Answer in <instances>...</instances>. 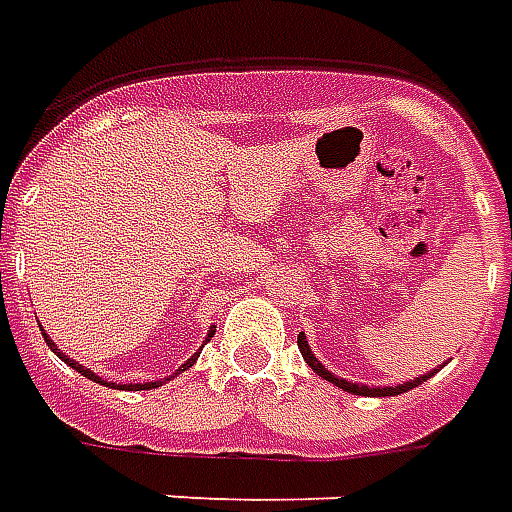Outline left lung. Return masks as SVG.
I'll list each match as a JSON object with an SVG mask.
<instances>
[{
    "label": "left lung",
    "mask_w": 512,
    "mask_h": 512,
    "mask_svg": "<svg viewBox=\"0 0 512 512\" xmlns=\"http://www.w3.org/2000/svg\"><path fill=\"white\" fill-rule=\"evenodd\" d=\"M299 351L301 356H304V362L318 373V376L323 378V381H329V384H334L337 389H343V392H351V395H365V397H395V395H403V392H408V389H414V386H419L422 381H428L433 373H425V376L414 378V381H406V384H397V386H367V384H354V381H345V378L334 376V373H329V367L321 365V359L312 354L310 343H307V334L299 332Z\"/></svg>",
    "instance_id": "8db88e82"
}]
</instances>
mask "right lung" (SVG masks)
Listing matches in <instances>:
<instances>
[{
  "label": "right lung",
  "mask_w": 512,
  "mask_h": 512,
  "mask_svg": "<svg viewBox=\"0 0 512 512\" xmlns=\"http://www.w3.org/2000/svg\"><path fill=\"white\" fill-rule=\"evenodd\" d=\"M40 332H43V340H46V345H49L51 351H54V354L60 356V359H62V362H65V365L73 367V370H76V373H82L84 378H90V381H95V384H101V386H104V384H106V386H115V384H109V381H104V378H101V376H95V373H93V370H90V367L79 365V362H76V359H71V356H65V354H62L60 348H57V345H54V340H51L49 334H46V329H40ZM213 332H216V326H211V329H208V334H205V340H202V345H205V343H208V340H211ZM202 345H200V348H197V354L189 356V359H186V362H183V365L178 367V373H183V370H189V367L194 365V362H197V356H200ZM178 373H175V376H178ZM175 376H169V378H175ZM169 378H161V381H145V384H128V389H156V386L167 384Z\"/></svg>",
  "instance_id": "obj_1"
}]
</instances>
